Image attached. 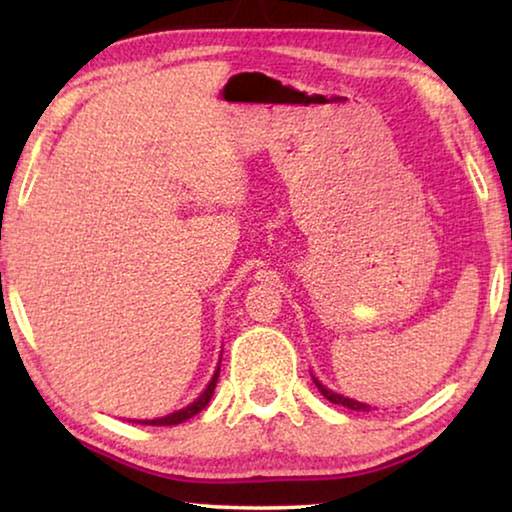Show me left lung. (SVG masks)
Wrapping results in <instances>:
<instances>
[{"mask_svg":"<svg viewBox=\"0 0 512 512\" xmlns=\"http://www.w3.org/2000/svg\"><path fill=\"white\" fill-rule=\"evenodd\" d=\"M314 384L318 386V391H320V395L323 397H327L329 402L332 404H341V406H348V409H352V411H370V406L368 404H363V402H357V400H350V397H343V395H339V393H334V391H329V388H325L323 384H320V381L314 377Z\"/></svg>","mask_w":512,"mask_h":512,"instance_id":"left-lung-1","label":"left lung"}]
</instances>
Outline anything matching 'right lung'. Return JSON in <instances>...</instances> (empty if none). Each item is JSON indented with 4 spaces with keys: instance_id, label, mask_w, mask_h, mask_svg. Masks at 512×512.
Returning a JSON list of instances; mask_svg holds the SVG:
<instances>
[{
    "instance_id": "1",
    "label": "right lung",
    "mask_w": 512,
    "mask_h": 512,
    "mask_svg": "<svg viewBox=\"0 0 512 512\" xmlns=\"http://www.w3.org/2000/svg\"><path fill=\"white\" fill-rule=\"evenodd\" d=\"M219 372H221V366H216V372L212 375L210 384H207V388L201 393V397H198V400H194L189 406H185V409L164 415V418H155V420H133V422H137V424H153V427H171V424H180V422H185V420H189V418H194V415L201 413V411L205 409V406H207V402L212 400L214 388H216V381H219Z\"/></svg>"
}]
</instances>
